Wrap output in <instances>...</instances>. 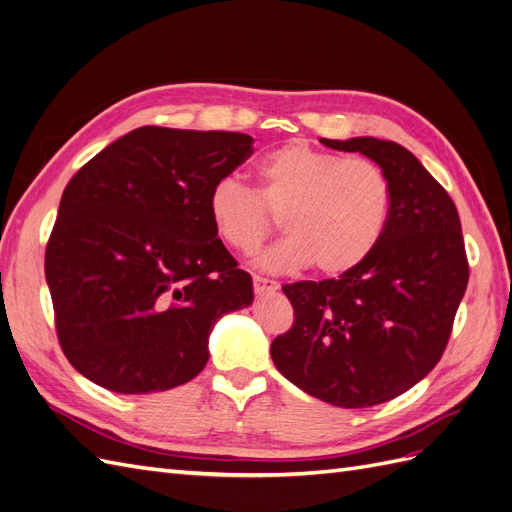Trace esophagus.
<instances>
[{"label": "esophagus", "mask_w": 512, "mask_h": 512, "mask_svg": "<svg viewBox=\"0 0 512 512\" xmlns=\"http://www.w3.org/2000/svg\"><path fill=\"white\" fill-rule=\"evenodd\" d=\"M277 288H280V284H277V282L267 280V277L254 275V290H256V294H269V292H275Z\"/></svg>", "instance_id": "obj_1"}]
</instances>
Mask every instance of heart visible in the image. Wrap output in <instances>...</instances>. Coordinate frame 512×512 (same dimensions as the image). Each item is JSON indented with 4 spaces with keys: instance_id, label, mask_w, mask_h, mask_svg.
I'll use <instances>...</instances> for the list:
<instances>
[{
    "instance_id": "b5f03b06",
    "label": "heart",
    "mask_w": 512,
    "mask_h": 512,
    "mask_svg": "<svg viewBox=\"0 0 512 512\" xmlns=\"http://www.w3.org/2000/svg\"><path fill=\"white\" fill-rule=\"evenodd\" d=\"M258 175V192L228 175L207 196L213 232L245 256L271 235L273 215L280 218L286 239L258 256V269L314 265L322 275H344L376 250L391 211V183L378 164L290 141L262 158Z\"/></svg>"
}]
</instances>
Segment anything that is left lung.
Returning a JSON list of instances; mask_svg holds the SVG:
<instances>
[{
	"mask_svg": "<svg viewBox=\"0 0 512 512\" xmlns=\"http://www.w3.org/2000/svg\"><path fill=\"white\" fill-rule=\"evenodd\" d=\"M363 153L391 183L382 237L337 280L282 286L292 329L273 339L280 374L339 408H367L406 393L436 367L468 286L457 207L414 153L393 141L320 138Z\"/></svg>",
	"mask_w": 512,
	"mask_h": 512,
	"instance_id": "8db88e82",
	"label": "left lung"
}]
</instances>
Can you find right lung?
<instances>
[{
    "label": "right lung",
    "mask_w": 512,
    "mask_h": 512,
    "mask_svg": "<svg viewBox=\"0 0 512 512\" xmlns=\"http://www.w3.org/2000/svg\"><path fill=\"white\" fill-rule=\"evenodd\" d=\"M252 143L145 126L70 179L44 275L61 350L87 380L123 395L175 389L207 365L213 324L252 305V277L207 213L213 181L250 158Z\"/></svg>",
    "instance_id": "obj_1"
}]
</instances>
